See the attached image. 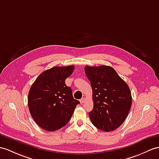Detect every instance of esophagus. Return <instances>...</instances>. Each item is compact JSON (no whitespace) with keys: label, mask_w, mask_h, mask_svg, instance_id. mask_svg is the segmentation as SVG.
<instances>
[{"label":"esophagus","mask_w":159,"mask_h":159,"mask_svg":"<svg viewBox=\"0 0 159 159\" xmlns=\"http://www.w3.org/2000/svg\"><path fill=\"white\" fill-rule=\"evenodd\" d=\"M85 100H86V98H82V99H80V103L81 104H83L85 102Z\"/></svg>","instance_id":"obj_1"}]
</instances>
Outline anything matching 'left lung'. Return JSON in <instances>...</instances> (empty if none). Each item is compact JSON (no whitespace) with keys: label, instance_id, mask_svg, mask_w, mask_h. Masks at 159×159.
I'll return each instance as SVG.
<instances>
[{"label":"left lung","instance_id":"left-lung-1","mask_svg":"<svg viewBox=\"0 0 159 159\" xmlns=\"http://www.w3.org/2000/svg\"><path fill=\"white\" fill-rule=\"evenodd\" d=\"M92 88L94 107L89 113L92 124L104 131L116 129L124 122L131 106L130 89L110 66L85 67Z\"/></svg>","mask_w":159,"mask_h":159}]
</instances>
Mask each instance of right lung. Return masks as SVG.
I'll use <instances>...</instances> for the list:
<instances>
[{
  "mask_svg": "<svg viewBox=\"0 0 159 159\" xmlns=\"http://www.w3.org/2000/svg\"><path fill=\"white\" fill-rule=\"evenodd\" d=\"M74 66L53 67L37 77L28 93V107L32 118L41 128L53 131L70 120L80 101L73 98L72 90L65 80Z\"/></svg>",
  "mask_w": 159,
  "mask_h": 159,
  "instance_id": "obj_1",
  "label": "right lung"
}]
</instances>
